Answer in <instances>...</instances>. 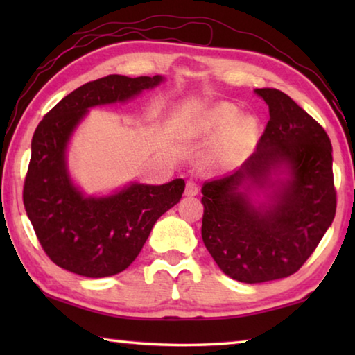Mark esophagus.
I'll use <instances>...</instances> for the list:
<instances>
[{
	"instance_id": "34e87169",
	"label": "esophagus",
	"mask_w": 355,
	"mask_h": 355,
	"mask_svg": "<svg viewBox=\"0 0 355 355\" xmlns=\"http://www.w3.org/2000/svg\"><path fill=\"white\" fill-rule=\"evenodd\" d=\"M199 184H197L196 182H192V180H189L188 183H186V188H184V194L188 197H192V196H197L199 194Z\"/></svg>"
}]
</instances>
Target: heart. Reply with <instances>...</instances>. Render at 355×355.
<instances>
[{"label": "heart", "mask_w": 355, "mask_h": 355, "mask_svg": "<svg viewBox=\"0 0 355 355\" xmlns=\"http://www.w3.org/2000/svg\"><path fill=\"white\" fill-rule=\"evenodd\" d=\"M197 130L202 135H216L225 131L219 144L218 155L222 159L233 161L248 153L255 141L258 125L254 117H239L236 106L222 103L203 114L197 122Z\"/></svg>", "instance_id": "b5f03b06"}]
</instances>
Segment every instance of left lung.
Returning <instances> with one entry per match:
<instances>
[{
    "label": "left lung",
    "mask_w": 355,
    "mask_h": 355,
    "mask_svg": "<svg viewBox=\"0 0 355 355\" xmlns=\"http://www.w3.org/2000/svg\"><path fill=\"white\" fill-rule=\"evenodd\" d=\"M269 106L257 150L235 172L202 186V239L228 277L244 284L297 272L332 224L336 191L332 144L302 107L277 89H255ZM284 170L288 178L272 182ZM275 188L268 206H254L253 187Z\"/></svg>",
    "instance_id": "8db88e82"
}]
</instances>
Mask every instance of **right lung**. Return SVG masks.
Instances as JSON below:
<instances>
[{"label": "right lung", "instance_id": "right-lung-1", "mask_svg": "<svg viewBox=\"0 0 355 355\" xmlns=\"http://www.w3.org/2000/svg\"><path fill=\"white\" fill-rule=\"evenodd\" d=\"M163 76L110 75L83 84L45 114L34 131L23 203L42 249L59 268L84 277H110L139 255L155 222L177 205L184 180L131 183L106 197H86L71 183L65 148L89 107L127 101Z\"/></svg>", "mask_w": 355, "mask_h": 355}]
</instances>
